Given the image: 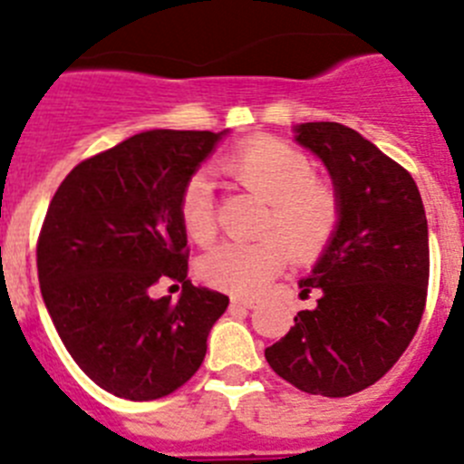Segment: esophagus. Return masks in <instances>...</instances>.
<instances>
[{
	"label": "esophagus",
	"mask_w": 464,
	"mask_h": 464,
	"mask_svg": "<svg viewBox=\"0 0 464 464\" xmlns=\"http://www.w3.org/2000/svg\"><path fill=\"white\" fill-rule=\"evenodd\" d=\"M232 304L235 305H244V308H255L257 301L255 299H244V296H232Z\"/></svg>",
	"instance_id": "obj_1"
}]
</instances>
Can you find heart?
Wrapping results in <instances>:
<instances>
[{
    "label": "heart",
    "mask_w": 464,
    "mask_h": 464,
    "mask_svg": "<svg viewBox=\"0 0 464 464\" xmlns=\"http://www.w3.org/2000/svg\"><path fill=\"white\" fill-rule=\"evenodd\" d=\"M220 169L269 202V211L260 225L265 239L227 241L204 255L199 274L207 283L235 295H257L280 274L287 255L295 262H310L331 244L343 204L335 186L313 174L304 151L283 140L257 138L225 156ZM179 218L186 235L198 244H209L216 237L214 186L202 174L186 181Z\"/></svg>",
    "instance_id": "1"
}]
</instances>
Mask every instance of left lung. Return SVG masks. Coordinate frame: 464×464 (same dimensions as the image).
<instances>
[{"instance_id": "left-lung-1", "label": "left lung", "mask_w": 464, "mask_h": 464, "mask_svg": "<svg viewBox=\"0 0 464 464\" xmlns=\"http://www.w3.org/2000/svg\"><path fill=\"white\" fill-rule=\"evenodd\" d=\"M324 160L343 204L334 239L299 283L317 305L266 347L276 375L313 396L345 398L393 368L414 338L428 296V220L411 174L335 121L296 126Z\"/></svg>"}]
</instances>
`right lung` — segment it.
I'll return each mask as SVG.
<instances>
[{
  "instance_id": "obj_1",
  "label": "right lung",
  "mask_w": 464,
  "mask_h": 464,
  "mask_svg": "<svg viewBox=\"0 0 464 464\" xmlns=\"http://www.w3.org/2000/svg\"><path fill=\"white\" fill-rule=\"evenodd\" d=\"M223 133L147 130L75 165L59 184L36 244L41 295L84 375L126 401L169 396L198 372L227 308L195 287L179 198ZM159 279L182 296L154 300ZM177 287V285H174Z\"/></svg>"
}]
</instances>
